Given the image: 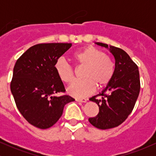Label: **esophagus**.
<instances>
[{"mask_svg":"<svg viewBox=\"0 0 156 156\" xmlns=\"http://www.w3.org/2000/svg\"><path fill=\"white\" fill-rule=\"evenodd\" d=\"M76 101L78 102H81V103H86L87 101V99H86V98H76Z\"/></svg>","mask_w":156,"mask_h":156,"instance_id":"34e87169","label":"esophagus"}]
</instances>
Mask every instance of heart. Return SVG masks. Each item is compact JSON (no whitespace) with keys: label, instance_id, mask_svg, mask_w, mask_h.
Masks as SVG:
<instances>
[{"label":"heart","instance_id":"obj_1","mask_svg":"<svg viewBox=\"0 0 156 156\" xmlns=\"http://www.w3.org/2000/svg\"><path fill=\"white\" fill-rule=\"evenodd\" d=\"M73 59L79 67H84L85 79L76 80L67 88V92L75 98H83L94 92L97 87H104L112 79L114 64L111 57L94 46H87L75 52ZM54 69L61 81L69 83L74 80L73 68L64 58L55 62Z\"/></svg>","mask_w":156,"mask_h":156}]
</instances>
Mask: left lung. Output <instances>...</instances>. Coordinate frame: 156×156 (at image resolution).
I'll return each mask as SVG.
<instances>
[{
	"label": "left lung",
	"mask_w": 156,
	"mask_h": 156,
	"mask_svg": "<svg viewBox=\"0 0 156 156\" xmlns=\"http://www.w3.org/2000/svg\"><path fill=\"white\" fill-rule=\"evenodd\" d=\"M96 44L108 48L115 59V68L106 87L89 99L98 105L99 113L96 117L89 118V121L97 128L110 129L122 124L133 111L140 92L139 68L121 48L101 42Z\"/></svg>",
	"instance_id": "left-lung-1"
}]
</instances>
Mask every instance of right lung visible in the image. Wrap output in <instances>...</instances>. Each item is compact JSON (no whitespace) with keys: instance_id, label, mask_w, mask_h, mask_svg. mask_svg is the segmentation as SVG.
Instances as JSON below:
<instances>
[{"instance_id":"1","label":"right lung","mask_w":156,"mask_h":156,"mask_svg":"<svg viewBox=\"0 0 156 156\" xmlns=\"http://www.w3.org/2000/svg\"><path fill=\"white\" fill-rule=\"evenodd\" d=\"M71 43H42L28 48L17 60L11 81L19 112L30 124L51 128L59 119L67 103L75 101L64 92V84L55 73V62L70 48Z\"/></svg>"}]
</instances>
